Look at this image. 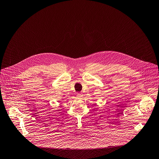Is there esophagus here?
Here are the masks:
<instances>
[{
  "mask_svg": "<svg viewBox=\"0 0 159 159\" xmlns=\"http://www.w3.org/2000/svg\"><path fill=\"white\" fill-rule=\"evenodd\" d=\"M77 97H82V95H81V93H77Z\"/></svg>",
  "mask_w": 159,
  "mask_h": 159,
  "instance_id": "34e87169",
  "label": "esophagus"
}]
</instances>
